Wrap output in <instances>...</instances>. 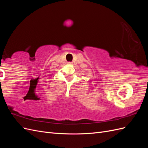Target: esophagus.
I'll use <instances>...</instances> for the list:
<instances>
[{
    "instance_id": "esophagus-1",
    "label": "esophagus",
    "mask_w": 148,
    "mask_h": 148,
    "mask_svg": "<svg viewBox=\"0 0 148 148\" xmlns=\"http://www.w3.org/2000/svg\"><path fill=\"white\" fill-rule=\"evenodd\" d=\"M68 64H69V65H72L73 64H72V62H68Z\"/></svg>"
}]
</instances>
